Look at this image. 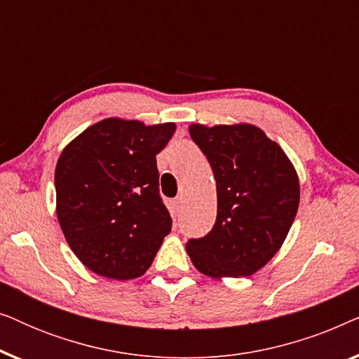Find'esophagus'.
Instances as JSON below:
<instances>
[{
    "mask_svg": "<svg viewBox=\"0 0 359 359\" xmlns=\"http://www.w3.org/2000/svg\"><path fill=\"white\" fill-rule=\"evenodd\" d=\"M183 204H184V198H183V196H178V198H176V199L173 201V209H175V212H180V210L183 209Z\"/></svg>",
    "mask_w": 359,
    "mask_h": 359,
    "instance_id": "34e87169",
    "label": "esophagus"
}]
</instances>
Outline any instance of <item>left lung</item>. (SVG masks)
<instances>
[{"label": "left lung", "instance_id": "1", "mask_svg": "<svg viewBox=\"0 0 359 359\" xmlns=\"http://www.w3.org/2000/svg\"><path fill=\"white\" fill-rule=\"evenodd\" d=\"M217 186V219L203 238L186 250L210 278L250 276L278 250L299 208V178L287 155L250 124L189 127Z\"/></svg>", "mask_w": 359, "mask_h": 359}]
</instances>
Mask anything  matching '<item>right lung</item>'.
Here are the masks:
<instances>
[{
	"label": "right lung",
	"instance_id": "right-lung-1",
	"mask_svg": "<svg viewBox=\"0 0 359 359\" xmlns=\"http://www.w3.org/2000/svg\"><path fill=\"white\" fill-rule=\"evenodd\" d=\"M175 129L173 122L109 117L63 149L55 168L57 217L93 273L122 281L142 276L170 233L156 155Z\"/></svg>",
	"mask_w": 359,
	"mask_h": 359
}]
</instances>
